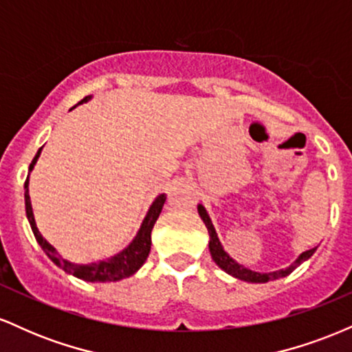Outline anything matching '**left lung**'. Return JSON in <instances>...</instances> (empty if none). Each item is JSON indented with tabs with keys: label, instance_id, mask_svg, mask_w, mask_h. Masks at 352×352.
<instances>
[{
	"label": "left lung",
	"instance_id": "left-lung-1",
	"mask_svg": "<svg viewBox=\"0 0 352 352\" xmlns=\"http://www.w3.org/2000/svg\"><path fill=\"white\" fill-rule=\"evenodd\" d=\"M199 215L201 220H204L205 227L208 230V235H210V241H208V250H210V254H212L213 261L220 266L223 272H227L228 274H232L233 278H238V280L241 281H248V283H266V281H273V280H278V278H285L288 276L289 273L293 272V270H296L298 266L301 263H305L306 260H309L311 256H313V253L316 252V248H311L308 252H302L300 256L296 258V260L293 261L292 265L288 266V268L285 270H278V272H270V273H258V272H253V270L250 268H245L243 265L236 263L235 260H233L230 254L225 252L223 246H221L220 240H218V235H217V230L213 227L212 223V218H210L208 212L205 210V207L201 204H199Z\"/></svg>",
	"mask_w": 352,
	"mask_h": 352
}]
</instances>
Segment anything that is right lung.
Wrapping results in <instances>:
<instances>
[{
  "label": "right lung",
  "mask_w": 352,
  "mask_h": 352,
  "mask_svg": "<svg viewBox=\"0 0 352 352\" xmlns=\"http://www.w3.org/2000/svg\"><path fill=\"white\" fill-rule=\"evenodd\" d=\"M91 99L92 96H87V98H84L79 104L87 102V100ZM41 151L43 147L39 148L38 153H36L33 162H31L30 168H28V177H26V182H24V205H26L28 221H30L36 241H38L39 246H41L43 252L47 254V258H50L56 266H59V268L64 270L66 273H69L72 276L79 278V280H84V281H91V283L119 281L122 280V278H129L132 276V274H135L140 270V266L145 263L148 253H151L152 228L153 225H155L160 212H162L165 199H167L165 193H160V195L152 201V205L148 207L147 215H145L142 223H140V228L139 232H137V235L134 236V240L125 246L122 252H119L111 258H106V260L94 261V263H86V265L72 263V261L60 256L58 250H56L54 246H52L50 241L41 235V232H39L38 227H36L34 213H33V207H31V199H30V173L33 172L34 165L38 162L39 155H41Z\"/></svg>",
  "instance_id": "obj_1"
}]
</instances>
